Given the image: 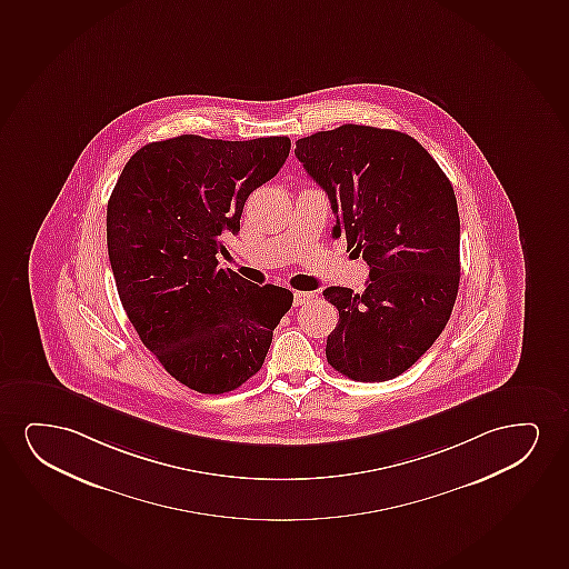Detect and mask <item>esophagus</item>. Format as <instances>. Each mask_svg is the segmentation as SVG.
Here are the masks:
<instances>
[{
    "label": "esophagus",
    "mask_w": 569,
    "mask_h": 569,
    "mask_svg": "<svg viewBox=\"0 0 569 569\" xmlns=\"http://www.w3.org/2000/svg\"><path fill=\"white\" fill-rule=\"evenodd\" d=\"M315 297V293H309V291H296L293 293V307H301V305L307 303Z\"/></svg>",
    "instance_id": "1"
}]
</instances>
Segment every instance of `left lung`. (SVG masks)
Here are the masks:
<instances>
[{"label":"left lung","mask_w":569,"mask_h":569,"mask_svg":"<svg viewBox=\"0 0 569 569\" xmlns=\"http://www.w3.org/2000/svg\"><path fill=\"white\" fill-rule=\"evenodd\" d=\"M296 156L325 189L332 236L369 264L362 293L325 289L340 310L326 359L357 382H385L419 361L450 320L459 288L458 200L413 137L369 126L299 139Z\"/></svg>","instance_id":"1"}]
</instances>
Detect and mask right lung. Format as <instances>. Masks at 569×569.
I'll list each match as a JSON object with an SVG mask.
<instances>
[{
    "label": "right lung",
    "instance_id": "right-lung-1",
    "mask_svg": "<svg viewBox=\"0 0 569 569\" xmlns=\"http://www.w3.org/2000/svg\"><path fill=\"white\" fill-rule=\"evenodd\" d=\"M288 137L181 134L137 150L108 200L119 299L142 343L181 385L223 393L259 372L293 293L218 268L244 200L289 156Z\"/></svg>",
    "mask_w": 569,
    "mask_h": 569
}]
</instances>
